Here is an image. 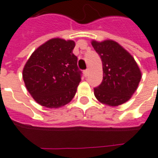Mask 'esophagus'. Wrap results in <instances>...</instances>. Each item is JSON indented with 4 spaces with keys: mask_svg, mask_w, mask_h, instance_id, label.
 Segmentation results:
<instances>
[{
    "mask_svg": "<svg viewBox=\"0 0 158 158\" xmlns=\"http://www.w3.org/2000/svg\"><path fill=\"white\" fill-rule=\"evenodd\" d=\"M84 74H85V77H87V76H88V74H89V70H88V69L85 70V71H84Z\"/></svg>",
    "mask_w": 158,
    "mask_h": 158,
    "instance_id": "34e87169",
    "label": "esophagus"
}]
</instances>
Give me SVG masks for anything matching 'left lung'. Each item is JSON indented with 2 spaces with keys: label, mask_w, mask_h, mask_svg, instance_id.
<instances>
[{
  "label": "left lung",
  "mask_w": 158,
  "mask_h": 158,
  "mask_svg": "<svg viewBox=\"0 0 158 158\" xmlns=\"http://www.w3.org/2000/svg\"><path fill=\"white\" fill-rule=\"evenodd\" d=\"M91 45L102 62L103 80L94 89L100 102L117 106L128 102L141 79V71L128 51L112 40H91Z\"/></svg>",
  "instance_id": "obj_1"
}]
</instances>
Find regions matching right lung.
I'll list each match as a JSON object with an SVG mask.
<instances>
[{
  "mask_svg": "<svg viewBox=\"0 0 158 158\" xmlns=\"http://www.w3.org/2000/svg\"><path fill=\"white\" fill-rule=\"evenodd\" d=\"M75 42L53 38L40 45L24 65L23 79L36 102L48 108H59L70 102L80 82Z\"/></svg>",
  "mask_w": 158,
  "mask_h": 158,
  "instance_id": "add662e5",
  "label": "right lung"
}]
</instances>
